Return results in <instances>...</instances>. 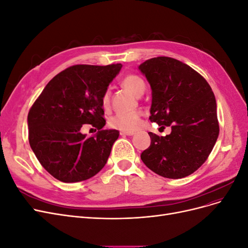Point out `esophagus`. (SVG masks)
I'll use <instances>...</instances> for the list:
<instances>
[{
	"label": "esophagus",
	"instance_id": "obj_1",
	"mask_svg": "<svg viewBox=\"0 0 248 248\" xmlns=\"http://www.w3.org/2000/svg\"><path fill=\"white\" fill-rule=\"evenodd\" d=\"M120 134H121L122 137H124V136L131 137V136H133L134 132H132V131H120Z\"/></svg>",
	"mask_w": 248,
	"mask_h": 248
}]
</instances>
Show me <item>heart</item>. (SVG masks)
Wrapping results in <instances>:
<instances>
[{"mask_svg":"<svg viewBox=\"0 0 248 248\" xmlns=\"http://www.w3.org/2000/svg\"><path fill=\"white\" fill-rule=\"evenodd\" d=\"M122 86L128 90L130 93L136 96H141L145 92V81L142 80L137 74H128L122 80ZM110 101L109 90L104 91L101 102L103 108H108ZM141 123V115L139 111L130 112H117L116 115L110 117L109 125L112 128H116L122 131H133L137 130Z\"/></svg>","mask_w":248,"mask_h":248,"instance_id":"1","label":"heart"}]
</instances>
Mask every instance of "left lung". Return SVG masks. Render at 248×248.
Instances as JSON below:
<instances>
[{
  "label": "left lung",
  "mask_w": 248,
  "mask_h": 248,
  "mask_svg": "<svg viewBox=\"0 0 248 248\" xmlns=\"http://www.w3.org/2000/svg\"><path fill=\"white\" fill-rule=\"evenodd\" d=\"M139 69L152 90L150 121L171 127L166 137L149 132L151 145L140 158L164 178L189 176L207 160L219 134L212 89L199 72L172 58H152Z\"/></svg>",
  "instance_id": "obj_1"
}]
</instances>
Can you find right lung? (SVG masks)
<instances>
[{"instance_id":"right-lung-1","label":"right lung","mask_w":248,"mask_h":248,"mask_svg":"<svg viewBox=\"0 0 248 248\" xmlns=\"http://www.w3.org/2000/svg\"><path fill=\"white\" fill-rule=\"evenodd\" d=\"M121 68V64L71 66L48 82L30 108V146L41 166L60 181H84L106 166L119 131L102 129L101 98ZM84 124L99 132L87 138L80 132Z\"/></svg>"}]
</instances>
